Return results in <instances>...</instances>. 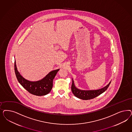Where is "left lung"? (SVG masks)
I'll list each match as a JSON object with an SVG mask.
<instances>
[{
  "label": "left lung",
  "instance_id": "left-lung-1",
  "mask_svg": "<svg viewBox=\"0 0 132 132\" xmlns=\"http://www.w3.org/2000/svg\"><path fill=\"white\" fill-rule=\"evenodd\" d=\"M111 81L105 87L101 89L93 90H83L78 89L74 85V81L72 79V84L71 85V90L73 94L75 97L84 100H88L96 98L98 95L103 93L106 90L110 84Z\"/></svg>",
  "mask_w": 132,
  "mask_h": 132
}]
</instances>
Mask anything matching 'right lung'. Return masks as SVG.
<instances>
[{"instance_id":"1","label":"right lung","mask_w":132,"mask_h":132,"mask_svg":"<svg viewBox=\"0 0 132 132\" xmlns=\"http://www.w3.org/2000/svg\"><path fill=\"white\" fill-rule=\"evenodd\" d=\"M59 69L51 71L41 80L31 81L22 76L17 70L15 61L14 62V71L18 82L29 93L38 96L46 95L51 92L53 86V80Z\"/></svg>"}]
</instances>
